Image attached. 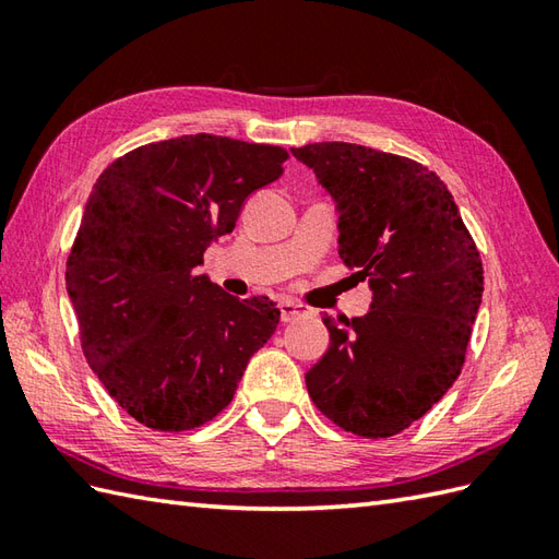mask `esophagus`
<instances>
[{
  "label": "esophagus",
  "mask_w": 559,
  "mask_h": 559,
  "mask_svg": "<svg viewBox=\"0 0 559 559\" xmlns=\"http://www.w3.org/2000/svg\"><path fill=\"white\" fill-rule=\"evenodd\" d=\"M278 310H281V319H283V322H293V319H298V317L310 312L305 305L293 302V300H281V302H278Z\"/></svg>",
  "instance_id": "obj_1"
}]
</instances>
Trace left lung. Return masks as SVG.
<instances>
[{
  "label": "left lung",
  "mask_w": 559,
  "mask_h": 559,
  "mask_svg": "<svg viewBox=\"0 0 559 559\" xmlns=\"http://www.w3.org/2000/svg\"><path fill=\"white\" fill-rule=\"evenodd\" d=\"M336 199L338 257L370 281L365 317H324L331 346L305 374L341 430L399 435L461 374L483 298L480 252L439 175L346 141L293 148Z\"/></svg>",
  "instance_id": "1"
}]
</instances>
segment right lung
<instances>
[{"label":"right lung","instance_id":"1","mask_svg":"<svg viewBox=\"0 0 559 559\" xmlns=\"http://www.w3.org/2000/svg\"><path fill=\"white\" fill-rule=\"evenodd\" d=\"M288 158L281 146L187 134L124 153L93 185L67 293L93 372L151 430L216 418L276 331L266 295L237 300L197 266Z\"/></svg>","mask_w":559,"mask_h":559}]
</instances>
